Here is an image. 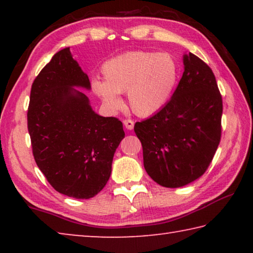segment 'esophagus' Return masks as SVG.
<instances>
[{
	"label": "esophagus",
	"instance_id": "esophagus-1",
	"mask_svg": "<svg viewBox=\"0 0 253 253\" xmlns=\"http://www.w3.org/2000/svg\"><path fill=\"white\" fill-rule=\"evenodd\" d=\"M123 124H124V126L126 127V129H128V130H131L132 128H134V122H132L131 119H125V121L123 122Z\"/></svg>",
	"mask_w": 253,
	"mask_h": 253
}]
</instances>
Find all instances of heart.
I'll return each instance as SVG.
<instances>
[{
    "label": "heart",
    "instance_id": "heart-1",
    "mask_svg": "<svg viewBox=\"0 0 253 253\" xmlns=\"http://www.w3.org/2000/svg\"><path fill=\"white\" fill-rule=\"evenodd\" d=\"M102 80H93L92 89L107 108L123 106L119 93L127 92L131 110L149 117L168 104L176 87L178 63L172 54L154 51H130L102 65Z\"/></svg>",
    "mask_w": 253,
    "mask_h": 253
}]
</instances>
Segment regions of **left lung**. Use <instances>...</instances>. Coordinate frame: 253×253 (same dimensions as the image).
I'll use <instances>...</instances> for the list:
<instances>
[{"mask_svg":"<svg viewBox=\"0 0 253 253\" xmlns=\"http://www.w3.org/2000/svg\"><path fill=\"white\" fill-rule=\"evenodd\" d=\"M183 76L170 100L134 127L147 174L170 188L202 176L221 138L223 108L213 71L191 52L183 55Z\"/></svg>","mask_w":253,"mask_h":253,"instance_id":"1","label":"left lung"}]
</instances>
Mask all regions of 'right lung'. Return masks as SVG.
<instances>
[{"instance_id":"1","label":"right lung","mask_w":253,"mask_h":253,"mask_svg":"<svg viewBox=\"0 0 253 253\" xmlns=\"http://www.w3.org/2000/svg\"><path fill=\"white\" fill-rule=\"evenodd\" d=\"M77 88L90 90V81L65 48L33 81L28 129L38 168L54 190L87 200L108 182L125 131L117 118L95 113Z\"/></svg>"}]
</instances>
